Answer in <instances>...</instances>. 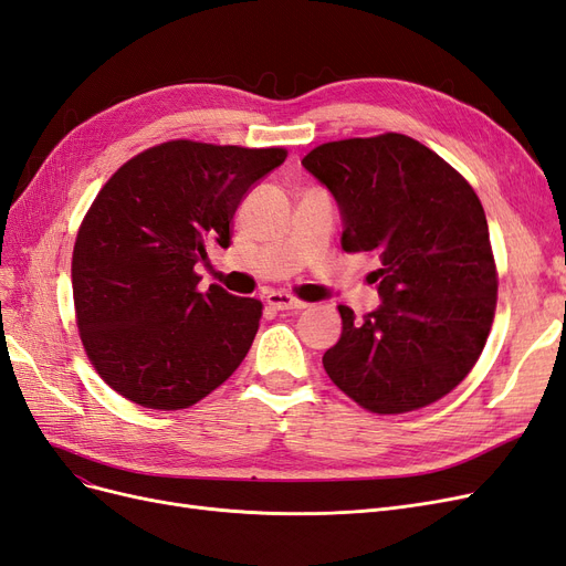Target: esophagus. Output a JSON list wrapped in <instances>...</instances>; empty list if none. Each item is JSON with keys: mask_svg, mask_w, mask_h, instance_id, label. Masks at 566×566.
I'll return each instance as SVG.
<instances>
[{"mask_svg": "<svg viewBox=\"0 0 566 566\" xmlns=\"http://www.w3.org/2000/svg\"><path fill=\"white\" fill-rule=\"evenodd\" d=\"M266 304L273 306V310H279V312H302L306 306V302H300L287 293H269Z\"/></svg>", "mask_w": 566, "mask_h": 566, "instance_id": "34e87169", "label": "esophagus"}]
</instances>
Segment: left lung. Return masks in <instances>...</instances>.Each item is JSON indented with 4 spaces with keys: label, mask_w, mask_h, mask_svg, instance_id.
Segmentation results:
<instances>
[{
    "label": "left lung",
    "mask_w": 566,
    "mask_h": 566,
    "mask_svg": "<svg viewBox=\"0 0 566 566\" xmlns=\"http://www.w3.org/2000/svg\"><path fill=\"white\" fill-rule=\"evenodd\" d=\"M304 169L333 193L342 248L373 252L380 306L361 321L339 304L342 335L323 354L328 378L373 413H406L458 387L495 312L489 224L472 186L403 134L314 148Z\"/></svg>",
    "instance_id": "1"
}]
</instances>
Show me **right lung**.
Instances as JSON below:
<instances>
[{"label": "right lung", "mask_w": 566, "mask_h": 566, "mask_svg": "<svg viewBox=\"0 0 566 566\" xmlns=\"http://www.w3.org/2000/svg\"><path fill=\"white\" fill-rule=\"evenodd\" d=\"M283 148L167 142L101 188L73 250L82 345L106 385L144 408L193 406L241 366L262 302L210 285L198 264L231 245L238 205Z\"/></svg>", "instance_id": "right-lung-1"}]
</instances>
